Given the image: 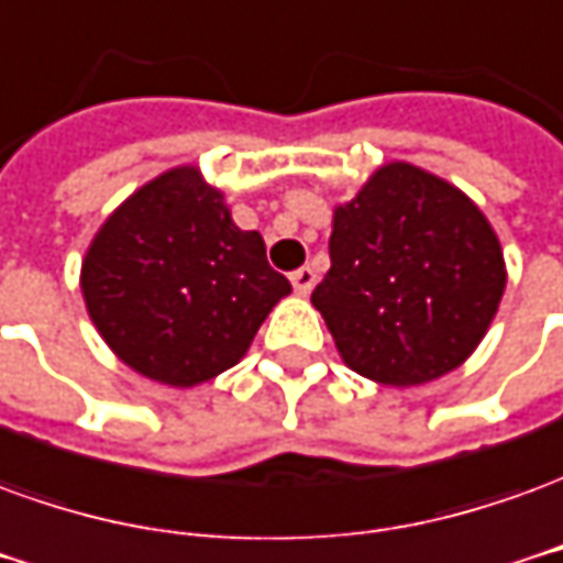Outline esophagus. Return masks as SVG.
<instances>
[{
	"label": "esophagus",
	"instance_id": "obj_1",
	"mask_svg": "<svg viewBox=\"0 0 563 563\" xmlns=\"http://www.w3.org/2000/svg\"><path fill=\"white\" fill-rule=\"evenodd\" d=\"M314 278H318V275H314L312 266H300V269L290 273V285H294L297 294H309V290L314 288Z\"/></svg>",
	"mask_w": 563,
	"mask_h": 563
}]
</instances>
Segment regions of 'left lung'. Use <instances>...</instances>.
<instances>
[{
  "label": "left lung",
  "instance_id": "8db88e82",
  "mask_svg": "<svg viewBox=\"0 0 563 563\" xmlns=\"http://www.w3.org/2000/svg\"><path fill=\"white\" fill-rule=\"evenodd\" d=\"M504 288L485 214L437 175L388 163L333 214L312 302L354 373L409 388L464 364Z\"/></svg>",
  "mask_w": 563,
  "mask_h": 563
}]
</instances>
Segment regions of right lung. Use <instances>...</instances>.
<instances>
[{
	"mask_svg": "<svg viewBox=\"0 0 563 563\" xmlns=\"http://www.w3.org/2000/svg\"><path fill=\"white\" fill-rule=\"evenodd\" d=\"M87 312L135 373L190 388L249 352L290 282L257 230H239L221 190L181 166L135 190L84 257Z\"/></svg>",
	"mask_w": 563,
	"mask_h": 563,
	"instance_id": "1",
	"label": "right lung"
}]
</instances>
